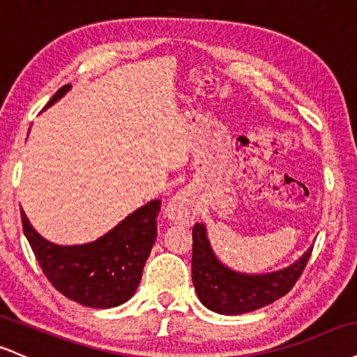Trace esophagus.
I'll return each mask as SVG.
<instances>
[{"label": "esophagus", "instance_id": "34e87169", "mask_svg": "<svg viewBox=\"0 0 357 357\" xmlns=\"http://www.w3.org/2000/svg\"><path fill=\"white\" fill-rule=\"evenodd\" d=\"M195 208L186 192H178L166 206V218L176 225L188 226L195 220Z\"/></svg>", "mask_w": 357, "mask_h": 357}]
</instances>
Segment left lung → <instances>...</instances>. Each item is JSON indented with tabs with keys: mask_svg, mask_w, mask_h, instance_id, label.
Returning a JSON list of instances; mask_svg holds the SVG:
<instances>
[{
	"mask_svg": "<svg viewBox=\"0 0 357 357\" xmlns=\"http://www.w3.org/2000/svg\"><path fill=\"white\" fill-rule=\"evenodd\" d=\"M311 251L312 246L298 261L279 271L239 273L218 259L206 226L196 222L192 227V284L199 301L211 311L225 316L246 314L289 293L306 268Z\"/></svg>",
	"mask_w": 357,
	"mask_h": 357,
	"instance_id": "left-lung-1",
	"label": "left lung"
}]
</instances>
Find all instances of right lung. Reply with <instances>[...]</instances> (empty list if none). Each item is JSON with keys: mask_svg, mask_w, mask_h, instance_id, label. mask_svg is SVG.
<instances>
[{"mask_svg": "<svg viewBox=\"0 0 357 357\" xmlns=\"http://www.w3.org/2000/svg\"><path fill=\"white\" fill-rule=\"evenodd\" d=\"M70 89L71 84L59 88L46 108ZM160 211L161 201H149L100 239L76 246L50 243L31 226L23 209L21 221L29 246L51 284L86 307L108 309L126 303L137 289L146 259L156 241Z\"/></svg>", "mask_w": 357, "mask_h": 357, "instance_id": "right-lung-1", "label": "right lung"}]
</instances>
